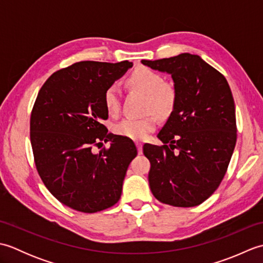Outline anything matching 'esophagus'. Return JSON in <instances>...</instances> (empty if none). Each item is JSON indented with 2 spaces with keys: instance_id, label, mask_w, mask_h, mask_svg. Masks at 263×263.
Listing matches in <instances>:
<instances>
[{
  "instance_id": "34e87169",
  "label": "esophagus",
  "mask_w": 263,
  "mask_h": 263,
  "mask_svg": "<svg viewBox=\"0 0 263 263\" xmlns=\"http://www.w3.org/2000/svg\"><path fill=\"white\" fill-rule=\"evenodd\" d=\"M136 144H137V148H138V153H139V155H141V154L143 153V150H142V144H141L140 142H137Z\"/></svg>"
}]
</instances>
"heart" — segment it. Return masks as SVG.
I'll use <instances>...</instances> for the list:
<instances>
[{"mask_svg":"<svg viewBox=\"0 0 263 263\" xmlns=\"http://www.w3.org/2000/svg\"><path fill=\"white\" fill-rule=\"evenodd\" d=\"M128 83L139 91L148 96V109H152L159 116L168 115L176 100L175 88L170 83L164 82V78L158 72L148 68H141L133 72L128 78ZM121 91L117 85H110L104 93V103L109 114H116L120 109ZM157 125L153 116L126 117L115 125L114 130L117 135L143 140L152 133Z\"/></svg>","mask_w":263,"mask_h":263,"instance_id":"1","label":"heart"}]
</instances>
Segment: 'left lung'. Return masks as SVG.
Listing matches in <instances>:
<instances>
[{"label": "left lung", "mask_w": 263, "mask_h": 263, "mask_svg": "<svg viewBox=\"0 0 263 263\" xmlns=\"http://www.w3.org/2000/svg\"><path fill=\"white\" fill-rule=\"evenodd\" d=\"M141 63L171 74L176 91L174 107L157 136L164 146H143L152 165L150 190L163 203L198 205L219 186L235 148L231 88L225 77L199 55L182 53Z\"/></svg>", "instance_id": "1"}]
</instances>
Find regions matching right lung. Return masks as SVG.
<instances>
[{
    "label": "right lung",
    "instance_id": "right-lung-1",
    "mask_svg": "<svg viewBox=\"0 0 263 263\" xmlns=\"http://www.w3.org/2000/svg\"><path fill=\"white\" fill-rule=\"evenodd\" d=\"M132 66L128 61H82L55 72L38 92L30 117L38 174L60 202L77 211L91 214L114 205L138 154L132 140L102 124L108 117L106 89ZM98 140L110 141L111 147L93 154Z\"/></svg>",
    "mask_w": 263,
    "mask_h": 263
}]
</instances>
